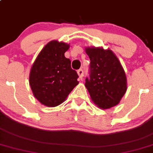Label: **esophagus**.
Wrapping results in <instances>:
<instances>
[{"label": "esophagus", "instance_id": "1", "mask_svg": "<svg viewBox=\"0 0 153 153\" xmlns=\"http://www.w3.org/2000/svg\"><path fill=\"white\" fill-rule=\"evenodd\" d=\"M78 74H79V78H80L81 79H82V77H83V70L82 69H79V70H78Z\"/></svg>", "mask_w": 153, "mask_h": 153}]
</instances>
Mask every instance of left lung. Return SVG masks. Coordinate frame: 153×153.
Masks as SVG:
<instances>
[{
  "instance_id": "left-lung-1",
  "label": "left lung",
  "mask_w": 153,
  "mask_h": 153,
  "mask_svg": "<svg viewBox=\"0 0 153 153\" xmlns=\"http://www.w3.org/2000/svg\"><path fill=\"white\" fill-rule=\"evenodd\" d=\"M85 52L90 71L85 85L92 102L103 110L116 106L127 90L126 74L120 61L109 49L86 47Z\"/></svg>"
}]
</instances>
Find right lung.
<instances>
[{"label": "right lung", "instance_id": "obj_1", "mask_svg": "<svg viewBox=\"0 0 153 153\" xmlns=\"http://www.w3.org/2000/svg\"><path fill=\"white\" fill-rule=\"evenodd\" d=\"M70 45L52 40L39 52L31 68L29 85L36 98L44 106H57L79 84V75L65 53Z\"/></svg>", "mask_w": 153, "mask_h": 153}]
</instances>
